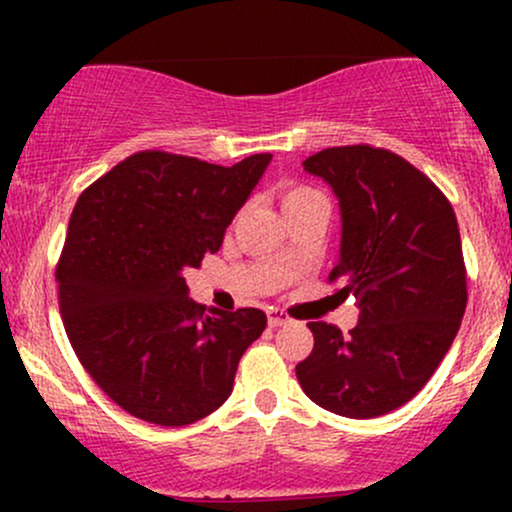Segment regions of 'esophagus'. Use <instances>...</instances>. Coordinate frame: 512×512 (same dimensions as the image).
Returning <instances> with one entry per match:
<instances>
[{
  "label": "esophagus",
  "mask_w": 512,
  "mask_h": 512,
  "mask_svg": "<svg viewBox=\"0 0 512 512\" xmlns=\"http://www.w3.org/2000/svg\"><path fill=\"white\" fill-rule=\"evenodd\" d=\"M267 322H269V327H281V325H286V322H291V320L284 313H281V310H269Z\"/></svg>",
  "instance_id": "obj_1"
}]
</instances>
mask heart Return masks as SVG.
Instances as JSON below:
<instances>
[{
	"instance_id": "heart-1",
	"label": "heart",
	"mask_w": 512,
	"mask_h": 512,
	"mask_svg": "<svg viewBox=\"0 0 512 512\" xmlns=\"http://www.w3.org/2000/svg\"><path fill=\"white\" fill-rule=\"evenodd\" d=\"M281 197V209H284V214H289V211L298 209L301 204L310 202V199H320L322 195L313 187L308 185H298V182H293V185H284L279 192Z\"/></svg>"
}]
</instances>
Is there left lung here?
I'll list each match as a JSON object with an SVG mask.
<instances>
[{
    "mask_svg": "<svg viewBox=\"0 0 512 512\" xmlns=\"http://www.w3.org/2000/svg\"><path fill=\"white\" fill-rule=\"evenodd\" d=\"M303 168L339 199L342 250L330 281L361 315L346 337L308 322L315 346L296 378L332 414L383 416L428 383L460 330L467 269L455 211L419 168L370 144L322 149Z\"/></svg>",
    "mask_w": 512,
    "mask_h": 512,
    "instance_id": "left-lung-1",
    "label": "left lung"
}]
</instances>
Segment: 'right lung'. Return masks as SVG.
Returning a JSON list of instances; mask_svg holds the SVG:
<instances>
[{"label": "right lung", "mask_w": 512, "mask_h": 512, "mask_svg": "<svg viewBox=\"0 0 512 512\" xmlns=\"http://www.w3.org/2000/svg\"><path fill=\"white\" fill-rule=\"evenodd\" d=\"M272 154L231 168L139 151L81 192L57 262L81 366L127 414L158 426L209 416L267 327L257 308L204 313L185 274L216 252Z\"/></svg>", "instance_id": "1"}]
</instances>
